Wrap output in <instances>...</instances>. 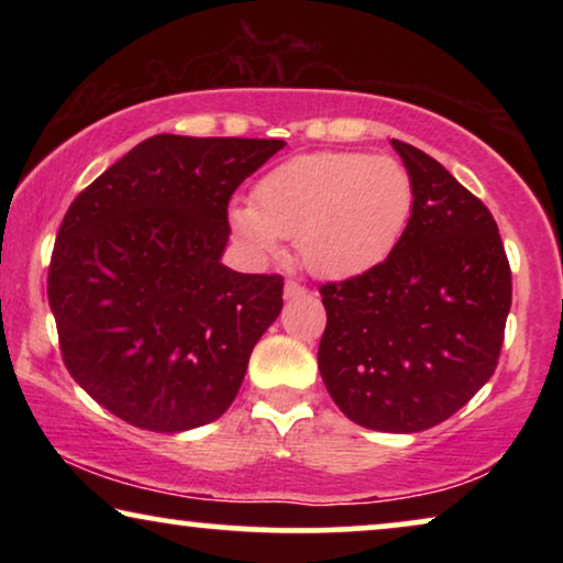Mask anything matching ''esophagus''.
Wrapping results in <instances>:
<instances>
[{
  "label": "esophagus",
  "instance_id": "esophagus-1",
  "mask_svg": "<svg viewBox=\"0 0 563 563\" xmlns=\"http://www.w3.org/2000/svg\"><path fill=\"white\" fill-rule=\"evenodd\" d=\"M305 284H299V282H295V279H289L287 284H284V299H295V297H299V295H305Z\"/></svg>",
  "mask_w": 563,
  "mask_h": 563
}]
</instances>
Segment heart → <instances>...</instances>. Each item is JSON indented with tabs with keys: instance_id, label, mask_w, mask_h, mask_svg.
<instances>
[{
	"instance_id": "1",
	"label": "heart",
	"mask_w": 563,
	"mask_h": 563,
	"mask_svg": "<svg viewBox=\"0 0 563 563\" xmlns=\"http://www.w3.org/2000/svg\"><path fill=\"white\" fill-rule=\"evenodd\" d=\"M412 207V176L397 158L320 151L274 166L253 189V207H233L230 222L256 251L297 238L307 272L351 279L397 249Z\"/></svg>"
}]
</instances>
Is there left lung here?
Masks as SVG:
<instances>
[{
    "instance_id": "left-lung-1",
    "label": "left lung",
    "mask_w": 563,
    "mask_h": 563,
    "mask_svg": "<svg viewBox=\"0 0 563 563\" xmlns=\"http://www.w3.org/2000/svg\"><path fill=\"white\" fill-rule=\"evenodd\" d=\"M415 184L410 225L366 274L320 287L322 382L345 418L384 433L449 420L495 374L512 305L497 222L428 153L391 141Z\"/></svg>"
}]
</instances>
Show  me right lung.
<instances>
[{
    "instance_id": "right-lung-1",
    "label": "right lung",
    "mask_w": 563,
    "mask_h": 563,
    "mask_svg": "<svg viewBox=\"0 0 563 563\" xmlns=\"http://www.w3.org/2000/svg\"><path fill=\"white\" fill-rule=\"evenodd\" d=\"M284 145L153 135L68 207L48 266L60 356L120 420L179 433L233 405L284 279L220 264L228 205Z\"/></svg>"
}]
</instances>
